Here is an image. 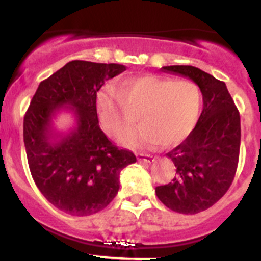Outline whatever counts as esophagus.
<instances>
[{
	"label": "esophagus",
	"instance_id": "34e87169",
	"mask_svg": "<svg viewBox=\"0 0 261 261\" xmlns=\"http://www.w3.org/2000/svg\"><path fill=\"white\" fill-rule=\"evenodd\" d=\"M137 159H138V161H144V162H146V163L154 162V156L150 155V154L138 153L137 154Z\"/></svg>",
	"mask_w": 261,
	"mask_h": 261
}]
</instances>
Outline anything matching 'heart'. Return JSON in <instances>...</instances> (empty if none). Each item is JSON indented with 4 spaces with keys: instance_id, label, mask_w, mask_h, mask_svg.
Segmentation results:
<instances>
[{
    "instance_id": "obj_1",
    "label": "heart",
    "mask_w": 261,
    "mask_h": 261,
    "mask_svg": "<svg viewBox=\"0 0 261 261\" xmlns=\"http://www.w3.org/2000/svg\"><path fill=\"white\" fill-rule=\"evenodd\" d=\"M201 105V90L192 81L144 74L123 81L117 90H102L96 114L105 132L114 138L132 128L140 115L144 125L128 133L121 140L124 145H176L193 130Z\"/></svg>"
}]
</instances>
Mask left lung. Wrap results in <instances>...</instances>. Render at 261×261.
Instances as JSON below:
<instances>
[{
  "mask_svg": "<svg viewBox=\"0 0 261 261\" xmlns=\"http://www.w3.org/2000/svg\"><path fill=\"white\" fill-rule=\"evenodd\" d=\"M190 78L202 94V112L188 137L166 155L176 167L171 183L155 188L171 211L196 214L227 192L234 180L241 147V116L225 82L191 65L163 66Z\"/></svg>",
  "mask_w": 261,
  "mask_h": 261,
  "instance_id": "left-lung-1",
  "label": "left lung"
}]
</instances>
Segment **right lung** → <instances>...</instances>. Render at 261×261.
I'll list each match as a JSON object with an SVG mask.
<instances>
[{"label": "right lung", "mask_w": 261, "mask_h": 261, "mask_svg": "<svg viewBox=\"0 0 261 261\" xmlns=\"http://www.w3.org/2000/svg\"><path fill=\"white\" fill-rule=\"evenodd\" d=\"M120 64L68 62L40 82L23 120V141L32 179L45 199L70 216L105 209L120 188V172L137 159L119 149L99 126L96 93L125 70ZM62 109L76 126L59 133L53 119Z\"/></svg>", "instance_id": "add662e5"}]
</instances>
